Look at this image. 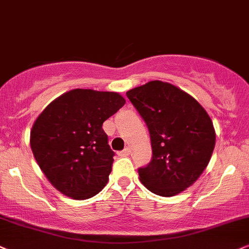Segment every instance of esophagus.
Returning a JSON list of instances; mask_svg holds the SVG:
<instances>
[{"label":"esophagus","instance_id":"esophagus-1","mask_svg":"<svg viewBox=\"0 0 249 249\" xmlns=\"http://www.w3.org/2000/svg\"><path fill=\"white\" fill-rule=\"evenodd\" d=\"M131 154V149L130 148H125L124 150H122V152L118 153V156H128Z\"/></svg>","mask_w":249,"mask_h":249}]
</instances>
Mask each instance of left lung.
I'll return each instance as SVG.
<instances>
[{"label":"left lung","mask_w":249,"mask_h":249,"mask_svg":"<svg viewBox=\"0 0 249 249\" xmlns=\"http://www.w3.org/2000/svg\"><path fill=\"white\" fill-rule=\"evenodd\" d=\"M126 95L146 122L152 162L139 169L140 181L161 196H175L199 179L216 142L213 121L193 96L165 81L153 80Z\"/></svg>","instance_id":"obj_1"}]
</instances>
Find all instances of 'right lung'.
<instances>
[{
  "mask_svg": "<svg viewBox=\"0 0 249 249\" xmlns=\"http://www.w3.org/2000/svg\"><path fill=\"white\" fill-rule=\"evenodd\" d=\"M124 105L119 93L75 88L37 116L31 149L41 171L62 194L86 200L106 186L115 153L102 125Z\"/></svg>",
  "mask_w": 249,
  "mask_h": 249,
  "instance_id": "obj_1",
  "label": "right lung"
}]
</instances>
